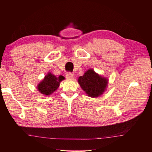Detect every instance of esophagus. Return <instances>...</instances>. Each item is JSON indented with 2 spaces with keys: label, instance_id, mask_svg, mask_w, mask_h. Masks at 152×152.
Returning a JSON list of instances; mask_svg holds the SVG:
<instances>
[{
  "label": "esophagus",
  "instance_id": "esophagus-1",
  "mask_svg": "<svg viewBox=\"0 0 152 152\" xmlns=\"http://www.w3.org/2000/svg\"><path fill=\"white\" fill-rule=\"evenodd\" d=\"M66 76V78L68 79H72V78H74V74L72 73H71V72L67 73Z\"/></svg>",
  "mask_w": 152,
  "mask_h": 152
}]
</instances>
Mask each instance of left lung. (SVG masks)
I'll return each mask as SVG.
<instances>
[{"instance_id": "obj_1", "label": "left lung", "mask_w": 152, "mask_h": 152, "mask_svg": "<svg viewBox=\"0 0 152 152\" xmlns=\"http://www.w3.org/2000/svg\"><path fill=\"white\" fill-rule=\"evenodd\" d=\"M78 82L87 96L96 98L106 91L109 80L95 72L93 69L90 68L84 72L83 76L79 77Z\"/></svg>"}]
</instances>
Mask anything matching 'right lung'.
Returning <instances> with one entry per match:
<instances>
[{"label":"right lung","mask_w":152,"mask_h":152,"mask_svg":"<svg viewBox=\"0 0 152 152\" xmlns=\"http://www.w3.org/2000/svg\"><path fill=\"white\" fill-rule=\"evenodd\" d=\"M65 78L63 76L57 77L51 72H48L44 78L37 85V90L41 94L45 96H50L57 91L60 86V82L64 80Z\"/></svg>","instance_id":"obj_1"}]
</instances>
